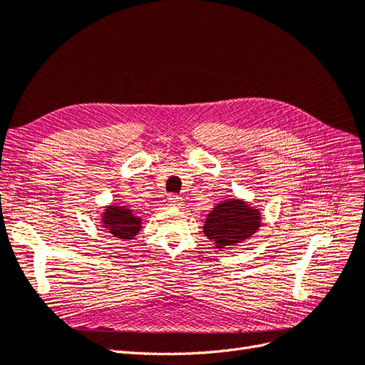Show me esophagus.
<instances>
[{"instance_id": "esophagus-1", "label": "esophagus", "mask_w": 365, "mask_h": 365, "mask_svg": "<svg viewBox=\"0 0 365 365\" xmlns=\"http://www.w3.org/2000/svg\"><path fill=\"white\" fill-rule=\"evenodd\" d=\"M170 205L174 206V207H180V206L183 205V199H182L180 195L171 194V195H170Z\"/></svg>"}]
</instances>
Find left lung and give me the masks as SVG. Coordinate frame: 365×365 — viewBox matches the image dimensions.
I'll list each match as a JSON object with an SVG mask.
<instances>
[{
  "label": "left lung",
  "mask_w": 365,
  "mask_h": 365,
  "mask_svg": "<svg viewBox=\"0 0 365 365\" xmlns=\"http://www.w3.org/2000/svg\"><path fill=\"white\" fill-rule=\"evenodd\" d=\"M259 225L262 215L257 207L249 206L243 200L229 199L218 203L206 215L203 232L214 242L217 249H226L247 240L258 231Z\"/></svg>",
  "instance_id": "obj_1"
}]
</instances>
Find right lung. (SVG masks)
<instances>
[{
	"mask_svg": "<svg viewBox=\"0 0 365 365\" xmlns=\"http://www.w3.org/2000/svg\"><path fill=\"white\" fill-rule=\"evenodd\" d=\"M102 227L119 240H133L142 229V218L128 206L110 205L103 210Z\"/></svg>",
	"mask_w": 365,
	"mask_h": 365,
	"instance_id": "add662e5",
	"label": "right lung"
}]
</instances>
